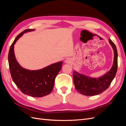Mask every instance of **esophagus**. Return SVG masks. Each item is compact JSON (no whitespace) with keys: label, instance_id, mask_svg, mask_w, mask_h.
<instances>
[{"label":"esophagus","instance_id":"obj_1","mask_svg":"<svg viewBox=\"0 0 126 126\" xmlns=\"http://www.w3.org/2000/svg\"><path fill=\"white\" fill-rule=\"evenodd\" d=\"M64 62H65L66 63H70L71 62V60L70 58H67L64 60Z\"/></svg>","mask_w":126,"mask_h":126}]
</instances>
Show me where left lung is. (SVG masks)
Returning <instances> with one entry per match:
<instances>
[{
	"instance_id": "8db88e82",
	"label": "left lung",
	"mask_w": 126,
	"mask_h": 126,
	"mask_svg": "<svg viewBox=\"0 0 126 126\" xmlns=\"http://www.w3.org/2000/svg\"><path fill=\"white\" fill-rule=\"evenodd\" d=\"M109 42L113 50L114 58L112 67L105 74L94 78L74 71L73 79L76 89L85 96H95L105 91L111 84L117 71L118 53L116 45L110 38Z\"/></svg>"
}]
</instances>
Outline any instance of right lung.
<instances>
[{
  "instance_id": "right-lung-1",
  "label": "right lung",
  "mask_w": 126,
  "mask_h": 126,
  "mask_svg": "<svg viewBox=\"0 0 126 126\" xmlns=\"http://www.w3.org/2000/svg\"><path fill=\"white\" fill-rule=\"evenodd\" d=\"M34 30H25L17 36L9 49L8 63L11 77L21 92L31 97H42L50 94L54 88L55 80L62 69L63 62L35 70L25 69L20 65L15 55L14 45L24 33Z\"/></svg>"
}]
</instances>
